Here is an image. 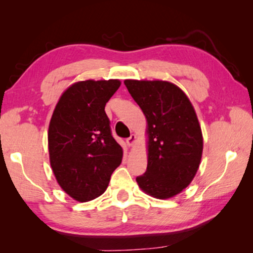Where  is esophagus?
Instances as JSON below:
<instances>
[{"label": "esophagus", "instance_id": "obj_1", "mask_svg": "<svg viewBox=\"0 0 253 253\" xmlns=\"http://www.w3.org/2000/svg\"><path fill=\"white\" fill-rule=\"evenodd\" d=\"M135 142H136V135H134V134H131L130 137H128V138L126 139V143H127L128 147H131L132 145L135 144Z\"/></svg>", "mask_w": 253, "mask_h": 253}]
</instances>
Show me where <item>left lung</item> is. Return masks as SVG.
<instances>
[{"label": "left lung", "instance_id": "obj_1", "mask_svg": "<svg viewBox=\"0 0 253 253\" xmlns=\"http://www.w3.org/2000/svg\"><path fill=\"white\" fill-rule=\"evenodd\" d=\"M148 126L146 172L136 177L153 198L169 199L194 178L203 152V137L190 99L177 85L162 80H125Z\"/></svg>", "mask_w": 253, "mask_h": 253}]
</instances>
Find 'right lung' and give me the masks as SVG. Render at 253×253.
Returning <instances> with one entry per match:
<instances>
[{
    "label": "right lung",
    "mask_w": 253,
    "mask_h": 253,
    "mask_svg": "<svg viewBox=\"0 0 253 253\" xmlns=\"http://www.w3.org/2000/svg\"><path fill=\"white\" fill-rule=\"evenodd\" d=\"M119 85L117 79L76 83L62 93L51 117V168L62 190L79 202L104 193L122 163L123 148L105 111Z\"/></svg>",
    "instance_id": "add662e5"
}]
</instances>
